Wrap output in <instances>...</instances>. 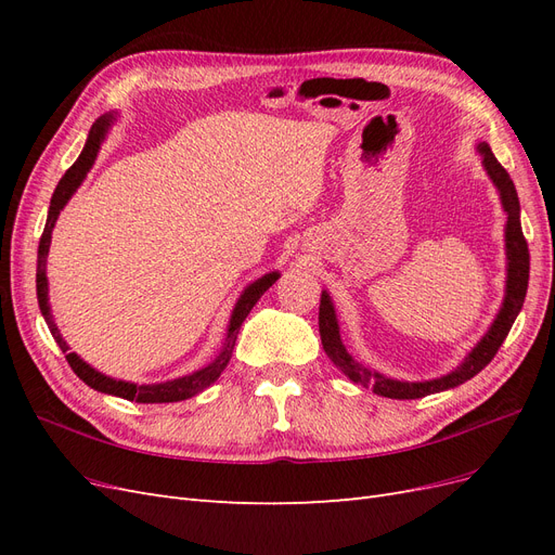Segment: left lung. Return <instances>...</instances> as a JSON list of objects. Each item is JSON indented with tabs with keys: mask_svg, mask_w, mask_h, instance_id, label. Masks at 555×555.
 <instances>
[{
	"mask_svg": "<svg viewBox=\"0 0 555 555\" xmlns=\"http://www.w3.org/2000/svg\"><path fill=\"white\" fill-rule=\"evenodd\" d=\"M477 150L483 157L481 164L486 173H489L495 190L500 192L502 208L507 212V227H505L507 284H505V300H502V308L495 314L491 328L486 331L483 338L473 347V351L463 359V363L456 367V371H451L438 379H426V382H400V379H391L382 373L371 371V367L359 363L345 349L340 340V326H338V317H335L333 300L328 292H322V300H319V335H322L326 357L335 363V367H340L351 382L365 386V389H373L377 396L396 398V400H414V398H424L430 393L453 389V386L475 377L498 354V349L502 343H505L514 319L518 317L520 308H524L526 292H528V275H530V251L524 238V229H520L518 194L509 173L502 169V164L491 153L489 143L481 141Z\"/></svg>",
	"mask_w": 555,
	"mask_h": 555,
	"instance_id": "left-lung-1",
	"label": "left lung"
}]
</instances>
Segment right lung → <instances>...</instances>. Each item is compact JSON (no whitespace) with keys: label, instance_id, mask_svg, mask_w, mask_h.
<instances>
[{"label":"right lung","instance_id":"obj_1","mask_svg":"<svg viewBox=\"0 0 555 555\" xmlns=\"http://www.w3.org/2000/svg\"><path fill=\"white\" fill-rule=\"evenodd\" d=\"M113 120H115V115L108 113V115L99 117V120L92 125V129L88 133L86 147H82V153L78 155V159L74 162L72 169L62 176V180L57 182V188L53 192V198H50L48 220H46V229L41 233L39 257H37V298H39V308H41V314L46 319L50 333H53L55 343L60 345V349L66 354V361H69L72 371L82 382H86L90 389L102 391V393H111V396H117V398H125V400H137V402H178V400H188V398L201 393L204 389H208V386L222 375V371H224L229 359H231L233 345H236L241 324L245 322V317L249 314V310L257 306V300L263 296V292L268 287H273L275 280L280 278V273L278 271L266 273L263 278L247 284L245 292L238 298L236 308H233V312H231L229 328H227V340H224L222 351H220V354H217V359L212 363H208L206 367H201V371H196L192 375H184V377H178V379H171V382H162V384H133V382H122V379L106 377L104 373L94 371L92 365H88L86 361H82L76 354V351H69V345H66V340L60 335V328L53 322V314H50L46 259H48V249H50V236H53V229H55V222H57V217H60V210L66 204H69V198L74 196V192L80 188V182L86 180L88 171L92 169V164H94V159L99 155V147H102Z\"/></svg>","mask_w":555,"mask_h":555}]
</instances>
